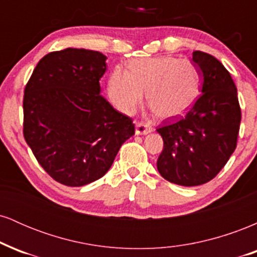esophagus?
<instances>
[{"mask_svg": "<svg viewBox=\"0 0 257 257\" xmlns=\"http://www.w3.org/2000/svg\"><path fill=\"white\" fill-rule=\"evenodd\" d=\"M151 132H153V128L145 122H138L135 125V134L137 135H146Z\"/></svg>", "mask_w": 257, "mask_h": 257, "instance_id": "obj_1", "label": "esophagus"}]
</instances>
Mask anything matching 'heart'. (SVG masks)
<instances>
[{
	"label": "heart",
	"instance_id": "1",
	"mask_svg": "<svg viewBox=\"0 0 257 257\" xmlns=\"http://www.w3.org/2000/svg\"><path fill=\"white\" fill-rule=\"evenodd\" d=\"M199 88L198 67L172 55L135 59L128 71L116 67L107 84L108 98L120 112H134L146 91L147 104L162 119L184 114L198 98Z\"/></svg>",
	"mask_w": 257,
	"mask_h": 257
}]
</instances>
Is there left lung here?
<instances>
[{
    "mask_svg": "<svg viewBox=\"0 0 257 257\" xmlns=\"http://www.w3.org/2000/svg\"><path fill=\"white\" fill-rule=\"evenodd\" d=\"M192 61L203 79L202 94L184 117L157 129L164 143L158 172L181 186L203 185L219 174L237 146L241 118L237 87L225 66L200 51Z\"/></svg>",
    "mask_w": 257,
    "mask_h": 257,
    "instance_id": "obj_1",
    "label": "left lung"
}]
</instances>
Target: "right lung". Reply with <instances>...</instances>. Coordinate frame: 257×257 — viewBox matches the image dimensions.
<instances>
[{
	"mask_svg": "<svg viewBox=\"0 0 257 257\" xmlns=\"http://www.w3.org/2000/svg\"><path fill=\"white\" fill-rule=\"evenodd\" d=\"M102 53L66 48L38 61L24 94V138L55 181L79 187L105 175L133 120L100 95Z\"/></svg>",
	"mask_w": 257,
	"mask_h": 257,
	"instance_id": "obj_1",
	"label": "right lung"
}]
</instances>
